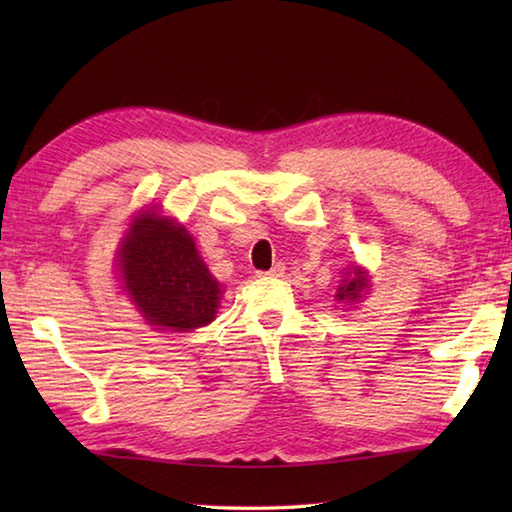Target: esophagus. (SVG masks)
Segmentation results:
<instances>
[{
    "mask_svg": "<svg viewBox=\"0 0 512 512\" xmlns=\"http://www.w3.org/2000/svg\"><path fill=\"white\" fill-rule=\"evenodd\" d=\"M286 266L284 264H275L270 270H259L257 277H284Z\"/></svg>",
    "mask_w": 512,
    "mask_h": 512,
    "instance_id": "esophagus-1",
    "label": "esophagus"
}]
</instances>
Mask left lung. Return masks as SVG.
<instances>
[{"label":"left lung","mask_w":512,"mask_h":512,"mask_svg":"<svg viewBox=\"0 0 512 512\" xmlns=\"http://www.w3.org/2000/svg\"><path fill=\"white\" fill-rule=\"evenodd\" d=\"M369 288V275L361 266H347L345 275L341 279V286L336 288V299L343 303H356L361 299V295H367Z\"/></svg>","instance_id":"8db88e82"}]
</instances>
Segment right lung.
Here are the masks:
<instances>
[{
  "label": "right lung",
  "instance_id": "add662e5",
  "mask_svg": "<svg viewBox=\"0 0 512 512\" xmlns=\"http://www.w3.org/2000/svg\"><path fill=\"white\" fill-rule=\"evenodd\" d=\"M121 288L154 330L191 332L209 325L222 286L200 257L191 233L156 211L129 224L116 259Z\"/></svg>",
  "mask_w": 512,
  "mask_h": 512
}]
</instances>
